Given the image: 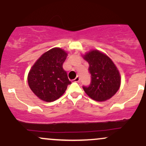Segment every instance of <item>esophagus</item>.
<instances>
[{
    "label": "esophagus",
    "instance_id": "34e87169",
    "mask_svg": "<svg viewBox=\"0 0 146 146\" xmlns=\"http://www.w3.org/2000/svg\"><path fill=\"white\" fill-rule=\"evenodd\" d=\"M80 77L77 76L76 78L74 79V80H73V82H80Z\"/></svg>",
    "mask_w": 146,
    "mask_h": 146
}]
</instances>
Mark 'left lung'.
Segmentation results:
<instances>
[{
    "label": "left lung",
    "mask_w": 146,
    "mask_h": 146,
    "mask_svg": "<svg viewBox=\"0 0 146 146\" xmlns=\"http://www.w3.org/2000/svg\"><path fill=\"white\" fill-rule=\"evenodd\" d=\"M83 58L89 64L91 82L88 87L83 86L86 95L97 102H105L115 95L121 85L119 71L110 58L105 53L93 49Z\"/></svg>",
    "instance_id": "8db88e82"
}]
</instances>
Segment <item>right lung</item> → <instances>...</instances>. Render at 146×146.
Wrapping results in <instances>:
<instances>
[{"instance_id":"add662e5","label":"right lung","mask_w":146,"mask_h":146,"mask_svg":"<svg viewBox=\"0 0 146 146\" xmlns=\"http://www.w3.org/2000/svg\"><path fill=\"white\" fill-rule=\"evenodd\" d=\"M68 53L59 47L45 52L36 60L28 73L29 88L38 98L46 102L58 100L71 82L62 64Z\"/></svg>"}]
</instances>
